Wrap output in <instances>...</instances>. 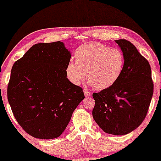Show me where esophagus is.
<instances>
[{
  "mask_svg": "<svg viewBox=\"0 0 161 161\" xmlns=\"http://www.w3.org/2000/svg\"><path fill=\"white\" fill-rule=\"evenodd\" d=\"M84 95L86 97H91L92 94L90 93L89 92H88V91H84Z\"/></svg>",
  "mask_w": 161,
  "mask_h": 161,
  "instance_id": "obj_1",
  "label": "esophagus"
}]
</instances>
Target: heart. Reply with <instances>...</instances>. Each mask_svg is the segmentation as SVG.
I'll return each mask as SVG.
<instances>
[{
  "label": "heart",
  "mask_w": 161,
  "mask_h": 161,
  "mask_svg": "<svg viewBox=\"0 0 161 161\" xmlns=\"http://www.w3.org/2000/svg\"><path fill=\"white\" fill-rule=\"evenodd\" d=\"M75 58L76 63H69L66 69L69 80L80 85L86 73L89 85L98 91L115 84L125 66V57L119 50L97 42L80 46L75 53Z\"/></svg>",
  "instance_id": "b5f03b06"
}]
</instances>
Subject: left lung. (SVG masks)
<instances>
[{
  "mask_svg": "<svg viewBox=\"0 0 161 161\" xmlns=\"http://www.w3.org/2000/svg\"><path fill=\"white\" fill-rule=\"evenodd\" d=\"M125 57L124 69L115 84L92 96V116L105 133L123 136L131 133L146 117L153 94L148 61L126 39L115 41Z\"/></svg>",
  "mask_w": 161,
  "mask_h": 161,
  "instance_id": "1",
  "label": "left lung"
}]
</instances>
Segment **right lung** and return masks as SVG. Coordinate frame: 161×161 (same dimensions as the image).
Masks as SVG:
<instances>
[{"label":"right lung","mask_w":161,"mask_h":161,"mask_svg":"<svg viewBox=\"0 0 161 161\" xmlns=\"http://www.w3.org/2000/svg\"><path fill=\"white\" fill-rule=\"evenodd\" d=\"M70 58L62 42L38 43L13 65L8 103L17 122L33 137H59L85 98L83 89L67 78Z\"/></svg>","instance_id":"1"}]
</instances>
